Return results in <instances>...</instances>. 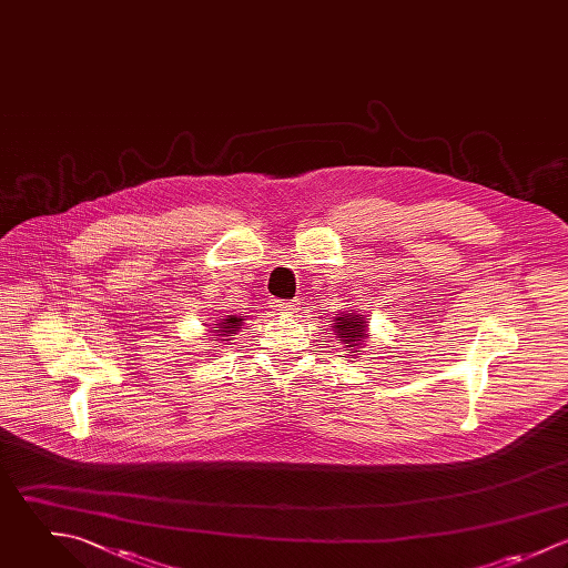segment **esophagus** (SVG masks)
I'll list each match as a JSON object with an SVG mask.
<instances>
[{
  "mask_svg": "<svg viewBox=\"0 0 568 568\" xmlns=\"http://www.w3.org/2000/svg\"><path fill=\"white\" fill-rule=\"evenodd\" d=\"M272 307H274V310H278V312H285V314H292V312L296 310V303H290V301H278V298H274V301H272Z\"/></svg>",
  "mask_w": 568,
  "mask_h": 568,
  "instance_id": "esophagus-1",
  "label": "esophagus"
}]
</instances>
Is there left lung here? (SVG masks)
Instances as JSON below:
<instances>
[{
  "label": "left lung",
  "instance_id": "1",
  "mask_svg": "<svg viewBox=\"0 0 568 568\" xmlns=\"http://www.w3.org/2000/svg\"><path fill=\"white\" fill-rule=\"evenodd\" d=\"M336 336L345 343V347H352L354 352H358V347L365 343L367 338V325L358 314H341L336 316Z\"/></svg>",
  "mask_w": 568,
  "mask_h": 568
}]
</instances>
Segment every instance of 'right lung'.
Instances as JSON below:
<instances>
[{
  "mask_svg": "<svg viewBox=\"0 0 568 568\" xmlns=\"http://www.w3.org/2000/svg\"><path fill=\"white\" fill-rule=\"evenodd\" d=\"M241 323H243V316H225L216 323V327H212V332L216 336H232L241 329Z\"/></svg>",
  "mask_w": 568,
  "mask_h": 568,
  "instance_id": "1",
  "label": "right lung"
}]
</instances>
